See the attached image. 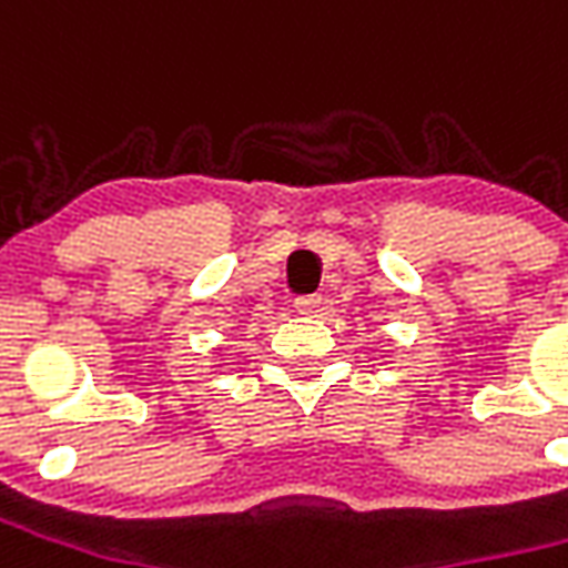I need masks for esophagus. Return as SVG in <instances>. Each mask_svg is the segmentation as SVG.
Masks as SVG:
<instances>
[{
    "mask_svg": "<svg viewBox=\"0 0 568 568\" xmlns=\"http://www.w3.org/2000/svg\"><path fill=\"white\" fill-rule=\"evenodd\" d=\"M320 304H322V297H320V295L297 297V301H295V310H297V313H301V316H316V313H320Z\"/></svg>",
    "mask_w": 568,
    "mask_h": 568,
    "instance_id": "esophagus-1",
    "label": "esophagus"
}]
</instances>
